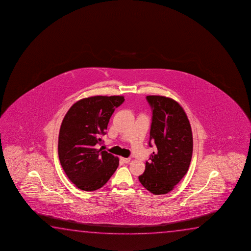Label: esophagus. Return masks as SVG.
Instances as JSON below:
<instances>
[{
  "mask_svg": "<svg viewBox=\"0 0 251 251\" xmlns=\"http://www.w3.org/2000/svg\"><path fill=\"white\" fill-rule=\"evenodd\" d=\"M121 161H123L124 163L127 164L130 161V158H124V157H120Z\"/></svg>",
  "mask_w": 251,
  "mask_h": 251,
  "instance_id": "34e87169",
  "label": "esophagus"
}]
</instances>
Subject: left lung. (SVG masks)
<instances>
[{
    "label": "left lung",
    "mask_w": 251,
    "mask_h": 251,
    "mask_svg": "<svg viewBox=\"0 0 251 251\" xmlns=\"http://www.w3.org/2000/svg\"><path fill=\"white\" fill-rule=\"evenodd\" d=\"M153 117L151 142L156 151L146 161L145 172L139 180L154 195L171 192L188 171L193 155V133L181 106L172 98L148 96Z\"/></svg>",
    "instance_id": "left-lung-1"
}]
</instances>
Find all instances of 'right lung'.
<instances>
[{
	"label": "right lung",
	"mask_w": 251,
	"mask_h": 251,
	"mask_svg": "<svg viewBox=\"0 0 251 251\" xmlns=\"http://www.w3.org/2000/svg\"><path fill=\"white\" fill-rule=\"evenodd\" d=\"M123 96H94L75 102L62 122L58 158L62 168L77 188L92 192L105 185L119 165V159L102 149L110 116L124 102Z\"/></svg>",
	"instance_id": "obj_1"
}]
</instances>
